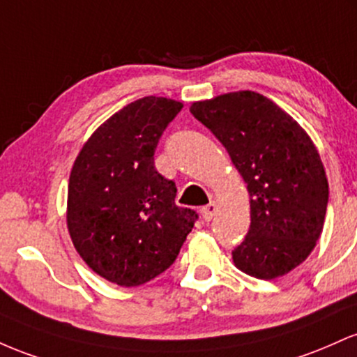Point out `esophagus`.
Wrapping results in <instances>:
<instances>
[{"label": "esophagus", "mask_w": 357, "mask_h": 357, "mask_svg": "<svg viewBox=\"0 0 357 357\" xmlns=\"http://www.w3.org/2000/svg\"><path fill=\"white\" fill-rule=\"evenodd\" d=\"M215 211H218V206H215L214 202H211V204H207V206H204V207H202V211H200V214H202V219H204V221L209 222L211 219L214 218Z\"/></svg>", "instance_id": "obj_1"}]
</instances>
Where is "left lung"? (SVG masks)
I'll list each match as a JSON object with an SVG mask.
<instances>
[{
	"label": "left lung",
	"mask_w": 357,
	"mask_h": 357,
	"mask_svg": "<svg viewBox=\"0 0 357 357\" xmlns=\"http://www.w3.org/2000/svg\"><path fill=\"white\" fill-rule=\"evenodd\" d=\"M190 113L222 143L248 185L250 231L234 248L244 273L273 280L307 259L326 219L329 183L312 139L253 91L194 102Z\"/></svg>",
	"instance_id": "left-lung-1"
}]
</instances>
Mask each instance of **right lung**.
<instances>
[{
    "label": "right lung",
    "mask_w": 357,
    "mask_h": 357,
    "mask_svg": "<svg viewBox=\"0 0 357 357\" xmlns=\"http://www.w3.org/2000/svg\"><path fill=\"white\" fill-rule=\"evenodd\" d=\"M182 102L128 104L94 131L69 178L67 227L86 265L119 287L170 268L199 214L175 204L177 187L155 168V150Z\"/></svg>",
    "instance_id": "right-lung-1"
}]
</instances>
